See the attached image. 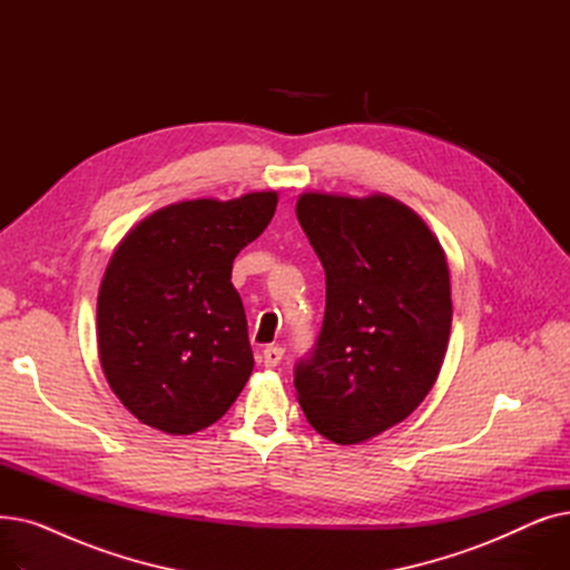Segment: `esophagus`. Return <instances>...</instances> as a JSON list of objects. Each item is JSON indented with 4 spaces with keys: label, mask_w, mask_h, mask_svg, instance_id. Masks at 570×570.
Returning a JSON list of instances; mask_svg holds the SVG:
<instances>
[{
    "label": "esophagus",
    "mask_w": 570,
    "mask_h": 570,
    "mask_svg": "<svg viewBox=\"0 0 570 570\" xmlns=\"http://www.w3.org/2000/svg\"><path fill=\"white\" fill-rule=\"evenodd\" d=\"M284 357V348L277 344H269L263 348V363L265 367H277Z\"/></svg>",
    "instance_id": "1"
}]
</instances>
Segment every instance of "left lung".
<instances>
[{
	"label": "left lung",
	"instance_id": "obj_1",
	"mask_svg": "<svg viewBox=\"0 0 570 570\" xmlns=\"http://www.w3.org/2000/svg\"><path fill=\"white\" fill-rule=\"evenodd\" d=\"M297 222L325 269V316L295 363L309 425L361 443L402 423L439 376L453 323L439 239L400 200L303 194Z\"/></svg>",
	"mask_w": 570,
	"mask_h": 570
}]
</instances>
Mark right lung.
Returning a JSON list of instances; mask_svg holds the SVG:
<instances>
[{"label": "right lung", "mask_w": 570, "mask_h": 570, "mask_svg": "<svg viewBox=\"0 0 570 570\" xmlns=\"http://www.w3.org/2000/svg\"><path fill=\"white\" fill-rule=\"evenodd\" d=\"M275 191L183 200L157 209L117 245L99 288L104 374L140 423L205 430L254 370L233 261L267 228Z\"/></svg>", "instance_id": "1"}]
</instances>
